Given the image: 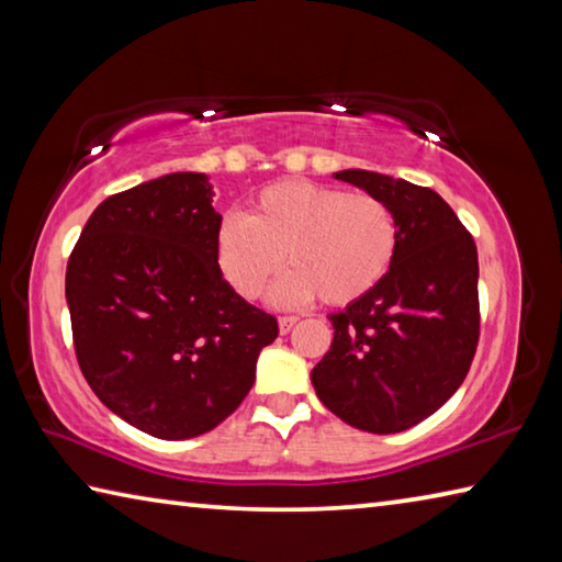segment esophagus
<instances>
[{"mask_svg":"<svg viewBox=\"0 0 562 562\" xmlns=\"http://www.w3.org/2000/svg\"><path fill=\"white\" fill-rule=\"evenodd\" d=\"M297 325V317L294 315H284V317H280V331L282 335H288V331Z\"/></svg>","mask_w":562,"mask_h":562,"instance_id":"34e87169","label":"esophagus"}]
</instances>
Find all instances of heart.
<instances>
[{"instance_id": "b5f03b06", "label": "heart", "mask_w": 562, "mask_h": 562, "mask_svg": "<svg viewBox=\"0 0 562 562\" xmlns=\"http://www.w3.org/2000/svg\"><path fill=\"white\" fill-rule=\"evenodd\" d=\"M396 243V217L382 198L284 180L262 188L245 217H225L217 265L237 294L258 300L288 260L292 272L274 290V302L300 304L317 294L341 307L384 280Z\"/></svg>"}]
</instances>
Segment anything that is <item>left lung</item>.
I'll return each instance as SVG.
<instances>
[{
  "label": "left lung",
  "instance_id": "left-lung-1",
  "mask_svg": "<svg viewBox=\"0 0 562 562\" xmlns=\"http://www.w3.org/2000/svg\"><path fill=\"white\" fill-rule=\"evenodd\" d=\"M394 211L398 243L384 280L329 315L335 339L312 384L341 422L369 434L406 431L453 396L479 347V252L431 188L339 170Z\"/></svg>",
  "mask_w": 562,
  "mask_h": 562
}]
</instances>
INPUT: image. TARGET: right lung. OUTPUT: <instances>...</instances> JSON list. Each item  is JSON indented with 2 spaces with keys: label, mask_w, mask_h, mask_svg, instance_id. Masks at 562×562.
<instances>
[{
  "label": "right lung",
  "mask_w": 562,
  "mask_h": 562,
  "mask_svg": "<svg viewBox=\"0 0 562 562\" xmlns=\"http://www.w3.org/2000/svg\"><path fill=\"white\" fill-rule=\"evenodd\" d=\"M221 225L207 178L170 173L109 195L66 265L83 379L156 439H193L225 422L280 331L223 278Z\"/></svg>",
  "instance_id": "1"
}]
</instances>
